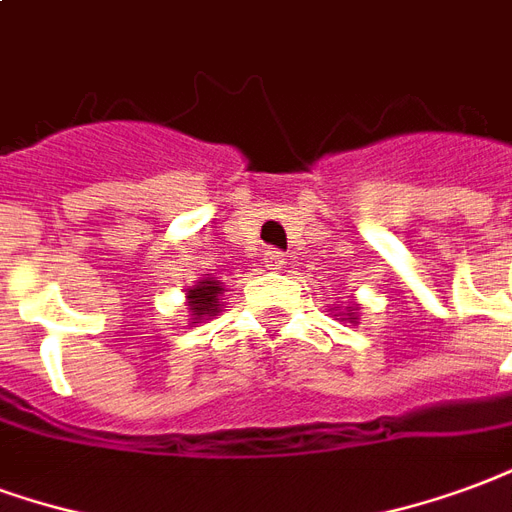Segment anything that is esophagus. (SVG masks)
Wrapping results in <instances>:
<instances>
[{
	"mask_svg": "<svg viewBox=\"0 0 512 512\" xmlns=\"http://www.w3.org/2000/svg\"><path fill=\"white\" fill-rule=\"evenodd\" d=\"M264 264H267L270 270H281L283 264H286V259H283L281 251L270 248V251H264Z\"/></svg>",
	"mask_w": 512,
	"mask_h": 512,
	"instance_id": "esophagus-1",
	"label": "esophagus"
}]
</instances>
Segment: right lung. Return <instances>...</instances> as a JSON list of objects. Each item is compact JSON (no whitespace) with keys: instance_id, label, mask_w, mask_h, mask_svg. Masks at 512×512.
Returning a JSON list of instances; mask_svg holds the SVG:
<instances>
[{"instance_id":"right-lung-1","label":"right lung","mask_w":512,"mask_h":512,"mask_svg":"<svg viewBox=\"0 0 512 512\" xmlns=\"http://www.w3.org/2000/svg\"><path fill=\"white\" fill-rule=\"evenodd\" d=\"M223 292L220 289L218 281H201L196 289H190L188 297H190V311L193 316L199 319V316H210V313H218V294Z\"/></svg>"}]
</instances>
